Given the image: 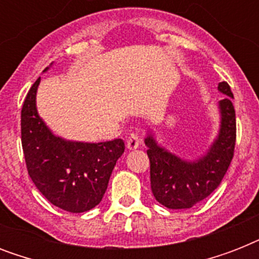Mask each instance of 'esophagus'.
Here are the masks:
<instances>
[{
	"label": "esophagus",
	"mask_w": 259,
	"mask_h": 259,
	"mask_svg": "<svg viewBox=\"0 0 259 259\" xmlns=\"http://www.w3.org/2000/svg\"><path fill=\"white\" fill-rule=\"evenodd\" d=\"M126 146H127V149L134 150L137 149L138 146H140V137H138L137 133H132L126 140Z\"/></svg>",
	"instance_id": "1"
}]
</instances>
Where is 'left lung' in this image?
<instances>
[{"label":"left lung","instance_id":"1","mask_svg":"<svg viewBox=\"0 0 259 259\" xmlns=\"http://www.w3.org/2000/svg\"><path fill=\"white\" fill-rule=\"evenodd\" d=\"M218 90L227 97L219 101L221 129L207 153L193 161L183 160L157 144L152 134L145 138L150 161V187L156 200L170 209L191 208L219 187L234 157L237 121L233 93L226 82Z\"/></svg>","mask_w":259,"mask_h":259}]
</instances>
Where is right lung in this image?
I'll return each mask as SVG.
<instances>
[{"instance_id":"right-lung-1","label":"right lung","mask_w":259,"mask_h":259,"mask_svg":"<svg viewBox=\"0 0 259 259\" xmlns=\"http://www.w3.org/2000/svg\"><path fill=\"white\" fill-rule=\"evenodd\" d=\"M38 84L40 78L28 91L21 110L26 169L52 204L68 212H86L101 203L115 162L125 152V142L117 138L93 144L55 136L37 113Z\"/></svg>"}]
</instances>
